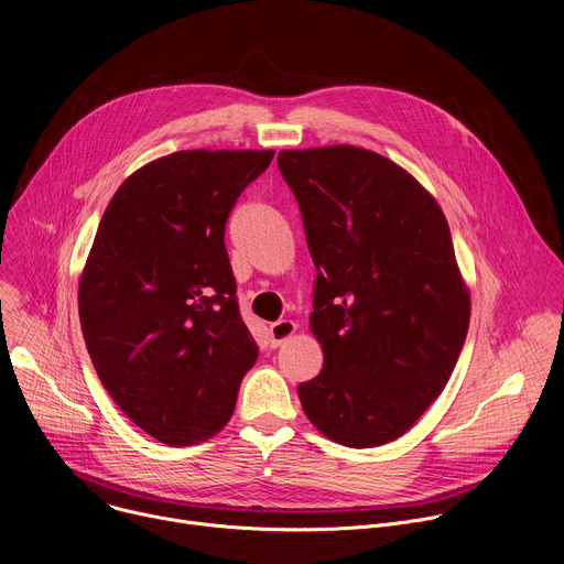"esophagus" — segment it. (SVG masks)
<instances>
[{"label":"esophagus","mask_w":564,"mask_h":564,"mask_svg":"<svg viewBox=\"0 0 564 564\" xmlns=\"http://www.w3.org/2000/svg\"><path fill=\"white\" fill-rule=\"evenodd\" d=\"M294 333H296V324H294V321H290V318L276 321V324H272V326L268 328V344H270V348H279V346L285 344Z\"/></svg>","instance_id":"1"}]
</instances>
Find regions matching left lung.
<instances>
[{
    "label": "left lung",
    "mask_w": 564,
    "mask_h": 564,
    "mask_svg": "<svg viewBox=\"0 0 564 564\" xmlns=\"http://www.w3.org/2000/svg\"><path fill=\"white\" fill-rule=\"evenodd\" d=\"M316 268L310 330L324 368L299 386L318 433L350 446L413 429L462 352L470 294L437 200L392 160L352 144L285 149Z\"/></svg>",
    "instance_id": "obj_1"
}]
</instances>
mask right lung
<instances>
[{
  "mask_svg": "<svg viewBox=\"0 0 564 564\" xmlns=\"http://www.w3.org/2000/svg\"><path fill=\"white\" fill-rule=\"evenodd\" d=\"M272 158L176 151L133 172L102 214L79 276V324L116 404L163 444L216 435L259 357L238 312L225 223Z\"/></svg>",
  "mask_w": 564,
  "mask_h": 564,
  "instance_id": "1",
  "label": "right lung"
}]
</instances>
